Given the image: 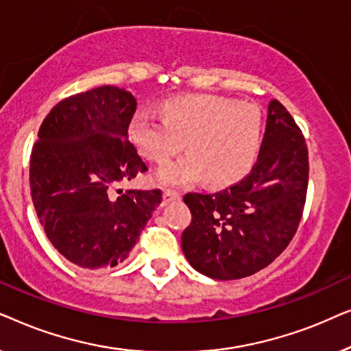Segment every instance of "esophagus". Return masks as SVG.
Masks as SVG:
<instances>
[{
  "mask_svg": "<svg viewBox=\"0 0 351 351\" xmlns=\"http://www.w3.org/2000/svg\"><path fill=\"white\" fill-rule=\"evenodd\" d=\"M179 198H180L179 191H176V190H165V191H162V201H165V204L171 203V201H174V199H179Z\"/></svg>",
  "mask_w": 351,
  "mask_h": 351,
  "instance_id": "34e87169",
  "label": "esophagus"
}]
</instances>
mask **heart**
I'll return each instance as SVG.
<instances>
[{"label": "heart", "instance_id": "obj_1", "mask_svg": "<svg viewBox=\"0 0 351 351\" xmlns=\"http://www.w3.org/2000/svg\"><path fill=\"white\" fill-rule=\"evenodd\" d=\"M160 110L162 119L136 114L128 128L138 153L153 162L171 160L186 142L190 155L162 166L155 176L160 185L184 186L203 176L210 185H230L256 162L263 134L256 105L196 95L167 99Z\"/></svg>", "mask_w": 351, "mask_h": 351}]
</instances>
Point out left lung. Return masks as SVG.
Returning a JSON list of instances; mask_svg holds the SVG:
<instances>
[{"label":"left lung","instance_id":"8db88e82","mask_svg":"<svg viewBox=\"0 0 351 351\" xmlns=\"http://www.w3.org/2000/svg\"><path fill=\"white\" fill-rule=\"evenodd\" d=\"M308 186L304 134L285 105L268 104L265 136L252 171L217 193H186L191 223L182 251L213 280L251 276L275 261L294 238Z\"/></svg>","mask_w":351,"mask_h":351}]
</instances>
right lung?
Segmentation results:
<instances>
[{"label": "right lung", "mask_w": 351, "mask_h": 351, "mask_svg": "<svg viewBox=\"0 0 351 351\" xmlns=\"http://www.w3.org/2000/svg\"><path fill=\"white\" fill-rule=\"evenodd\" d=\"M137 100L100 86L60 100L38 131L30 190L45 233L57 251L89 270L117 267L136 246L161 190H117L147 165L129 142Z\"/></svg>", "instance_id": "add662e5"}]
</instances>
